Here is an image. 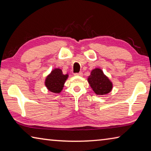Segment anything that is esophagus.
Wrapping results in <instances>:
<instances>
[{
    "instance_id": "obj_1",
    "label": "esophagus",
    "mask_w": 151,
    "mask_h": 151,
    "mask_svg": "<svg viewBox=\"0 0 151 151\" xmlns=\"http://www.w3.org/2000/svg\"><path fill=\"white\" fill-rule=\"evenodd\" d=\"M74 75H75V76H83V73H82V72H80V73H75V74H74Z\"/></svg>"
}]
</instances>
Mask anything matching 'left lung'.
<instances>
[{"instance_id": "1", "label": "left lung", "mask_w": 151, "mask_h": 151, "mask_svg": "<svg viewBox=\"0 0 151 151\" xmlns=\"http://www.w3.org/2000/svg\"><path fill=\"white\" fill-rule=\"evenodd\" d=\"M88 82L93 91L98 95L109 93L112 88V83L101 68H96L91 71Z\"/></svg>"}]
</instances>
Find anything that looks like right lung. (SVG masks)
Returning a JSON list of instances; mask_svg holds the SVG:
<instances>
[{
  "label": "right lung",
  "instance_id": "obj_1",
  "mask_svg": "<svg viewBox=\"0 0 151 151\" xmlns=\"http://www.w3.org/2000/svg\"><path fill=\"white\" fill-rule=\"evenodd\" d=\"M68 76V74L64 75L60 68H55L46 78L45 86L51 93H60Z\"/></svg>",
  "mask_w": 151,
  "mask_h": 151
}]
</instances>
